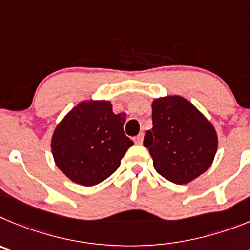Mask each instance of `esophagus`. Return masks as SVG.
Masks as SVG:
<instances>
[{
	"label": "esophagus",
	"mask_w": 250,
	"mask_h": 250,
	"mask_svg": "<svg viewBox=\"0 0 250 250\" xmlns=\"http://www.w3.org/2000/svg\"><path fill=\"white\" fill-rule=\"evenodd\" d=\"M142 142H143V133H139L138 136L134 137V143H137V145H142Z\"/></svg>",
	"instance_id": "1"
}]
</instances>
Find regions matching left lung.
<instances>
[{"label": "left lung", "mask_w": 250, "mask_h": 250, "mask_svg": "<svg viewBox=\"0 0 250 250\" xmlns=\"http://www.w3.org/2000/svg\"><path fill=\"white\" fill-rule=\"evenodd\" d=\"M152 122L143 145L162 177L186 184L210 167L217 153V133L192 103L179 96L154 100Z\"/></svg>", "instance_id": "obj_1"}]
</instances>
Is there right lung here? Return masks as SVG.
<instances>
[{"label":"right lung","mask_w":250,"mask_h":250,"mask_svg":"<svg viewBox=\"0 0 250 250\" xmlns=\"http://www.w3.org/2000/svg\"><path fill=\"white\" fill-rule=\"evenodd\" d=\"M125 121L112 112L111 102L80 103L53 133L51 148L57 167L81 186H94L108 178L133 146L123 130Z\"/></svg>","instance_id":"right-lung-1"}]
</instances>
